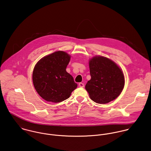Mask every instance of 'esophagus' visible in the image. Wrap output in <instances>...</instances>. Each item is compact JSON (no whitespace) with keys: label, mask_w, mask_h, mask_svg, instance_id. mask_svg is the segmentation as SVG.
Instances as JSON below:
<instances>
[{"label":"esophagus","mask_w":151,"mask_h":151,"mask_svg":"<svg viewBox=\"0 0 151 151\" xmlns=\"http://www.w3.org/2000/svg\"><path fill=\"white\" fill-rule=\"evenodd\" d=\"M79 86L80 88H83V87H84V83H79Z\"/></svg>","instance_id":"1"}]
</instances>
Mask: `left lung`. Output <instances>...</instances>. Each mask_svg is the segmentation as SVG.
<instances>
[{
    "instance_id": "1",
    "label": "left lung",
    "mask_w": 151,
    "mask_h": 151,
    "mask_svg": "<svg viewBox=\"0 0 151 151\" xmlns=\"http://www.w3.org/2000/svg\"><path fill=\"white\" fill-rule=\"evenodd\" d=\"M91 79L85 86L89 97L99 104H107L121 94L125 85L120 67L110 59L96 55L89 61Z\"/></svg>"
}]
</instances>
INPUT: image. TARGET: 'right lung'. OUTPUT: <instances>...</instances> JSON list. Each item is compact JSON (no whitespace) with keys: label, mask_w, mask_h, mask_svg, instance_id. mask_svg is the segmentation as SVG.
<instances>
[{"label":"right lung","mask_w":151,"mask_h":151,"mask_svg":"<svg viewBox=\"0 0 151 151\" xmlns=\"http://www.w3.org/2000/svg\"><path fill=\"white\" fill-rule=\"evenodd\" d=\"M70 55L63 51L54 52L38 60L32 72V83L45 100L59 103L68 99L78 85L66 70Z\"/></svg>","instance_id":"1"}]
</instances>
